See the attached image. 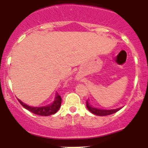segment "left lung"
Listing matches in <instances>:
<instances>
[{
    "mask_svg": "<svg viewBox=\"0 0 148 148\" xmlns=\"http://www.w3.org/2000/svg\"><path fill=\"white\" fill-rule=\"evenodd\" d=\"M86 106H87V109L91 112L93 114L96 115V116H108V115L113 114V113H116L117 111H119L120 110V108L115 110H100L97 109V108H92V106L90 105L88 103V101H87V103H86Z\"/></svg>",
    "mask_w": 148,
    "mask_h": 148,
    "instance_id": "left-lung-1",
    "label": "left lung"
}]
</instances>
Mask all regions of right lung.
I'll return each mask as SVG.
<instances>
[{
  "label": "right lung",
  "instance_id": "right-lung-1",
  "mask_svg": "<svg viewBox=\"0 0 148 148\" xmlns=\"http://www.w3.org/2000/svg\"><path fill=\"white\" fill-rule=\"evenodd\" d=\"M18 101L20 102V104L23 106V108L28 110L30 112H32L34 114L39 115V116H50V115L55 114L59 110L61 104V97L58 94H57L56 97V100L54 101V102L53 104H51V105H48L47 107H41V108H32V107H29V106L27 105V104H23L21 101L19 100V99H18Z\"/></svg>",
  "mask_w": 148,
  "mask_h": 148
}]
</instances>
